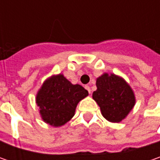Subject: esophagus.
I'll return each instance as SVG.
<instances>
[{
    "label": "esophagus",
    "instance_id": "1",
    "mask_svg": "<svg viewBox=\"0 0 160 160\" xmlns=\"http://www.w3.org/2000/svg\"><path fill=\"white\" fill-rule=\"evenodd\" d=\"M85 89L88 91V92H89V93H91V89H90L89 85H85Z\"/></svg>",
    "mask_w": 160,
    "mask_h": 160
}]
</instances>
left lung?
<instances>
[{
    "mask_svg": "<svg viewBox=\"0 0 160 160\" xmlns=\"http://www.w3.org/2000/svg\"><path fill=\"white\" fill-rule=\"evenodd\" d=\"M96 86L92 98L101 108L102 116L113 123L124 119L135 103L131 87L124 79L113 74H104L97 78Z\"/></svg>",
    "mask_w": 160,
    "mask_h": 160,
    "instance_id": "8db88e82",
    "label": "left lung"
}]
</instances>
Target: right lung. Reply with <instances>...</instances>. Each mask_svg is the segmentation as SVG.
I'll list each match as a JSON object with an SVG mask.
<instances>
[{
    "mask_svg": "<svg viewBox=\"0 0 160 160\" xmlns=\"http://www.w3.org/2000/svg\"><path fill=\"white\" fill-rule=\"evenodd\" d=\"M87 95L83 86L72 84L63 75H58L44 82L37 93L36 103L44 122L60 126L73 118L77 103Z\"/></svg>",
    "mask_w": 160,
    "mask_h": 160,
    "instance_id": "right-lung-1",
    "label": "right lung"
}]
</instances>
